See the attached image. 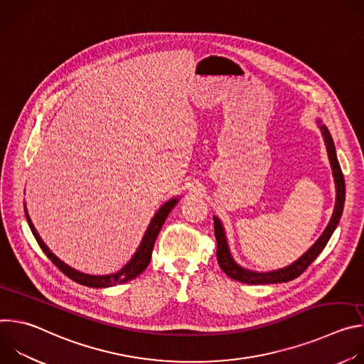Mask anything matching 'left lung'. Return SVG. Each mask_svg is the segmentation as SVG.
Wrapping results in <instances>:
<instances>
[{
	"instance_id": "8db88e82",
	"label": "left lung",
	"mask_w": 364,
	"mask_h": 364,
	"mask_svg": "<svg viewBox=\"0 0 364 364\" xmlns=\"http://www.w3.org/2000/svg\"><path fill=\"white\" fill-rule=\"evenodd\" d=\"M317 124L324 136V142L327 146L328 159H330V164H331V170H333V176H334V181H336V193H337L336 194V207H334V213L330 219V223L327 225L326 230L318 237V240L289 267L278 269V271H271V272H253V271L243 269L233 261L229 246H228V240L225 236V229L222 226V222L215 216L213 220H215V236H216V242H218V262H219L222 271L232 279L243 282V284H250V285L279 284V282L292 281V279L298 278L311 264L316 261V257L323 252V249L326 247L327 242L330 240L333 232L336 230V228L341 219V215H343L344 198H346V184H344L341 167L337 160L336 146H334L333 138L330 135V131L327 129L326 125L321 124V121H318Z\"/></svg>"
}]
</instances>
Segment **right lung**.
I'll return each instance as SVG.
<instances>
[{
	"label": "right lung",
	"instance_id": "add662e5",
	"mask_svg": "<svg viewBox=\"0 0 364 364\" xmlns=\"http://www.w3.org/2000/svg\"><path fill=\"white\" fill-rule=\"evenodd\" d=\"M178 198H171L168 200L167 203H164L159 212L155 213V216L152 218L142 240H141V245L138 246L135 255L131 257V261L118 272L115 274H111V275H87V274H82L73 268H70L69 265H66L65 262H62L60 259L53 255V252H50V249L44 245V242L41 240V237L38 236L37 230L34 229V225L31 223V219L27 213V209H26V204H24V212H26V218H27V222H28V226L38 243V246L43 249V252L46 253V256L50 259L51 262H53L66 277H69L72 281L80 284V285H85V287H90V288H107V287H114V285H119V284H124V282H128L134 278H136L148 265H149V261H151V253H152V247H154V243H155V239H157L168 213L174 209V205L177 204Z\"/></svg>",
	"mask_w": 364,
	"mask_h": 364
}]
</instances>
